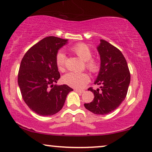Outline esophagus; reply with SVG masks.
I'll use <instances>...</instances> for the list:
<instances>
[{
  "instance_id": "obj_1",
  "label": "esophagus",
  "mask_w": 152,
  "mask_h": 152,
  "mask_svg": "<svg viewBox=\"0 0 152 152\" xmlns=\"http://www.w3.org/2000/svg\"><path fill=\"white\" fill-rule=\"evenodd\" d=\"M75 92H77V93H83L84 92V91L79 90V89H75Z\"/></svg>"
}]
</instances>
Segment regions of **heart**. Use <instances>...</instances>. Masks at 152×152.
Segmentation results:
<instances>
[{"instance_id": "heart-1", "label": "heart", "mask_w": 152, "mask_h": 152, "mask_svg": "<svg viewBox=\"0 0 152 152\" xmlns=\"http://www.w3.org/2000/svg\"><path fill=\"white\" fill-rule=\"evenodd\" d=\"M71 50L76 54L85 63V67L91 72L95 73L99 71L100 64L98 60L93 58L92 51L90 48L85 43H77L71 48ZM56 65L59 71L65 70L66 55L62 51H59L56 55ZM89 81L90 77L86 72H68L62 77V82L68 86L75 88H82L86 86Z\"/></svg>"}]
</instances>
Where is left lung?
I'll use <instances>...</instances> for the list:
<instances>
[{
	"instance_id": "obj_1",
	"label": "left lung",
	"mask_w": 152,
	"mask_h": 152,
	"mask_svg": "<svg viewBox=\"0 0 152 152\" xmlns=\"http://www.w3.org/2000/svg\"><path fill=\"white\" fill-rule=\"evenodd\" d=\"M100 55V69L94 82L100 85L101 91L89 88L94 94L90 103L84 104L88 111L97 115H107L124 100L130 83V72L121 51L107 41L101 39L97 46Z\"/></svg>"
}]
</instances>
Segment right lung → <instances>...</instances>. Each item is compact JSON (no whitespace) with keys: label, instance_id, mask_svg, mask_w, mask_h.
<instances>
[{"label":"right lung","instance_id":"obj_1","mask_svg":"<svg viewBox=\"0 0 152 152\" xmlns=\"http://www.w3.org/2000/svg\"><path fill=\"white\" fill-rule=\"evenodd\" d=\"M67 39L48 37L31 47L20 62L18 84L28 107L40 115L57 113L64 107L68 93L67 85H54L60 78L56 55Z\"/></svg>","mask_w":152,"mask_h":152}]
</instances>
